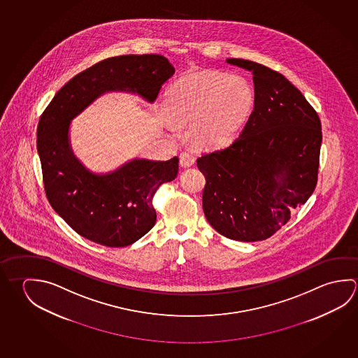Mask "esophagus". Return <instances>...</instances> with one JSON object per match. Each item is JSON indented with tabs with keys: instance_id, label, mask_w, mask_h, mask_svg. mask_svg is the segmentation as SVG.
<instances>
[{
	"instance_id": "esophagus-1",
	"label": "esophagus",
	"mask_w": 358,
	"mask_h": 358,
	"mask_svg": "<svg viewBox=\"0 0 358 358\" xmlns=\"http://www.w3.org/2000/svg\"><path fill=\"white\" fill-rule=\"evenodd\" d=\"M194 156L191 153H188V152H182L181 155H180V164H181L182 167H191V166H194Z\"/></svg>"
}]
</instances>
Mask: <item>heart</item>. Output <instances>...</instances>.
Wrapping results in <instances>:
<instances>
[{"mask_svg":"<svg viewBox=\"0 0 358 358\" xmlns=\"http://www.w3.org/2000/svg\"><path fill=\"white\" fill-rule=\"evenodd\" d=\"M252 106L254 93L244 78L205 71L177 83L167 95L164 112L178 126L194 122V137L216 145L231 138Z\"/></svg>","mask_w":358,"mask_h":358,"instance_id":"heart-1","label":"heart"}]
</instances>
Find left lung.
<instances>
[{"mask_svg": "<svg viewBox=\"0 0 358 358\" xmlns=\"http://www.w3.org/2000/svg\"><path fill=\"white\" fill-rule=\"evenodd\" d=\"M226 62L252 73L254 109L231 145L197 158L206 178L202 206L222 236L250 243L274 235L313 194L322 126L280 73L244 59Z\"/></svg>", "mask_w": 358, "mask_h": 358, "instance_id": "obj_1", "label": "left lung"}]
</instances>
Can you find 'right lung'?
Instances as JSON below:
<instances>
[{"instance_id": "add662e5", "label": "right lung", "mask_w": 358, "mask_h": 358, "mask_svg": "<svg viewBox=\"0 0 358 358\" xmlns=\"http://www.w3.org/2000/svg\"><path fill=\"white\" fill-rule=\"evenodd\" d=\"M173 73L162 55L109 57L66 83L41 114L38 152L45 194L52 208L83 238L120 248L150 231L157 219L153 196L162 183L176 178L178 157L134 159L113 173L93 175L70 150V120L109 90L129 89L153 101Z\"/></svg>"}]
</instances>
